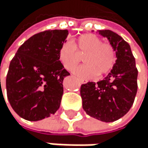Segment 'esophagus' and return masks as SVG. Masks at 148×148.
Segmentation results:
<instances>
[{
    "label": "esophagus",
    "instance_id": "34e87169",
    "mask_svg": "<svg viewBox=\"0 0 148 148\" xmlns=\"http://www.w3.org/2000/svg\"><path fill=\"white\" fill-rule=\"evenodd\" d=\"M80 82H81V83H85V82H84V81L81 80V81H80Z\"/></svg>",
    "mask_w": 148,
    "mask_h": 148
}]
</instances>
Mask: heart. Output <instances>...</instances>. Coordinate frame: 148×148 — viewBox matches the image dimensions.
<instances>
[{
	"instance_id": "obj_1",
	"label": "heart",
	"mask_w": 148,
	"mask_h": 148,
	"mask_svg": "<svg viewBox=\"0 0 148 148\" xmlns=\"http://www.w3.org/2000/svg\"><path fill=\"white\" fill-rule=\"evenodd\" d=\"M84 65L75 69V75L81 79H90L108 73L114 67L116 60L114 48L103 42L102 40L93 34H82L75 42L66 41L61 45L58 58L68 71H73L80 62V56L84 55Z\"/></svg>"
}]
</instances>
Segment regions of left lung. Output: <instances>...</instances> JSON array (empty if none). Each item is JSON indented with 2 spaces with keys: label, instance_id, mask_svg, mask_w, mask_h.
Instances as JSON below:
<instances>
[{
  "label": "left lung",
  "instance_id": "obj_1",
  "mask_svg": "<svg viewBox=\"0 0 148 148\" xmlns=\"http://www.w3.org/2000/svg\"><path fill=\"white\" fill-rule=\"evenodd\" d=\"M99 34L108 39L114 48L115 64L104 80L81 86L82 108L90 116L105 123L114 122L132 106L138 90V69L127 42L110 30Z\"/></svg>",
  "mask_w": 148,
  "mask_h": 148
}]
</instances>
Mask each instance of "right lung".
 Listing matches in <instances>:
<instances>
[{
  "label": "right lung",
  "mask_w": 148,
  "mask_h": 148,
  "mask_svg": "<svg viewBox=\"0 0 148 148\" xmlns=\"http://www.w3.org/2000/svg\"><path fill=\"white\" fill-rule=\"evenodd\" d=\"M67 35V30L38 33L18 48L10 61L7 97L13 110L27 121L42 120L59 108L62 83L70 73L60 62L58 51Z\"/></svg>",
  "instance_id": "add662e5"
}]
</instances>
